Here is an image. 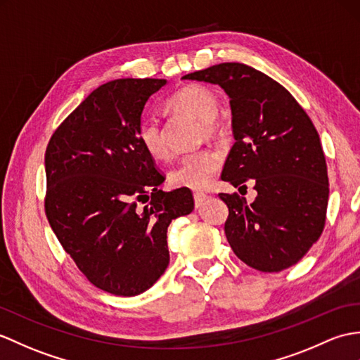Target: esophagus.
Instances as JSON below:
<instances>
[{"label":"esophagus","instance_id":"esophagus-1","mask_svg":"<svg viewBox=\"0 0 360 360\" xmlns=\"http://www.w3.org/2000/svg\"><path fill=\"white\" fill-rule=\"evenodd\" d=\"M193 198H195V205L200 207V205H202L204 200H205L207 195H204V193H193Z\"/></svg>","mask_w":360,"mask_h":360}]
</instances>
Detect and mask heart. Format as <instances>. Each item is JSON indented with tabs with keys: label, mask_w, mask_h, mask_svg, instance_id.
I'll use <instances>...</instances> for the list:
<instances>
[{
	"label": "heart",
	"mask_w": 360,
	"mask_h": 360,
	"mask_svg": "<svg viewBox=\"0 0 360 360\" xmlns=\"http://www.w3.org/2000/svg\"><path fill=\"white\" fill-rule=\"evenodd\" d=\"M165 107L170 112L190 115L199 120L200 138L218 139L224 136V125L218 118V99L212 90L204 86L190 84L179 89L167 99ZM138 139L144 152L153 160H167L170 156L165 131L160 120L146 116L138 125ZM221 167V156L213 148H200L181 158L176 167L169 173L173 187L204 190L210 187L216 172Z\"/></svg>",
	"instance_id": "heart-1"
}]
</instances>
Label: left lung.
Wrapping results in <instances>:
<instances>
[{"mask_svg":"<svg viewBox=\"0 0 360 360\" xmlns=\"http://www.w3.org/2000/svg\"><path fill=\"white\" fill-rule=\"evenodd\" d=\"M230 96L233 144L221 178L257 196L219 193L229 207L225 236L248 266L276 273L297 264L321 238L328 205V172L319 135L278 81L240 63L188 73Z\"/></svg>","mask_w":360,"mask_h":360,"instance_id":"left-lung-1","label":"left lung"}]
</instances>
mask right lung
<instances>
[{
    "label": "right lung",
    "instance_id": "obj_1",
    "mask_svg": "<svg viewBox=\"0 0 360 360\" xmlns=\"http://www.w3.org/2000/svg\"><path fill=\"white\" fill-rule=\"evenodd\" d=\"M165 79L122 78L99 86L50 138L44 210L79 271L107 293L136 296L170 261L167 229L191 213L186 187L165 179L138 139L147 99Z\"/></svg>",
    "mask_w": 360,
    "mask_h": 360
}]
</instances>
